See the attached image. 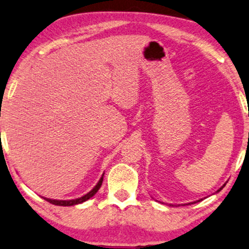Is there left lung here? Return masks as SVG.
Returning <instances> with one entry per match:
<instances>
[{
    "instance_id": "obj_1",
    "label": "left lung",
    "mask_w": 249,
    "mask_h": 249,
    "mask_svg": "<svg viewBox=\"0 0 249 249\" xmlns=\"http://www.w3.org/2000/svg\"><path fill=\"white\" fill-rule=\"evenodd\" d=\"M224 186H225V184H224V185H223V186H222L221 188H219V190H218V191H217V192H219V191H221V190H222V188H223V187H224ZM199 201H200V200H199ZM195 202H197V201H195ZM195 202H192V203H195ZM188 204H191V203H188ZM170 206H171V204H170Z\"/></svg>"
}]
</instances>
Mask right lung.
Segmentation results:
<instances>
[{"mask_svg":"<svg viewBox=\"0 0 249 249\" xmlns=\"http://www.w3.org/2000/svg\"><path fill=\"white\" fill-rule=\"evenodd\" d=\"M102 181H103V175L101 179H100L99 182L96 184V186L93 188L92 191L88 192L87 194H85L84 196L81 197H78V199H74V200H53V199H47V197H43L46 201H48V202L55 204V206H63V207H69V206H74V204H78V203H83L85 201H87L88 199H90V197L93 196V195L96 194V192L100 190V187H101L102 185Z\"/></svg>","mask_w":249,"mask_h":249,"instance_id":"1","label":"right lung"}]
</instances>
